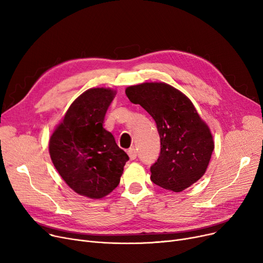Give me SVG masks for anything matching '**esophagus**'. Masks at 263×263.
Segmentation results:
<instances>
[{
    "mask_svg": "<svg viewBox=\"0 0 263 263\" xmlns=\"http://www.w3.org/2000/svg\"><path fill=\"white\" fill-rule=\"evenodd\" d=\"M128 156H129V158H130L131 160H135V159H136V157H137V151H136V149H135L134 147H132V148H130V149L128 150Z\"/></svg>",
    "mask_w": 263,
    "mask_h": 263,
    "instance_id": "esophagus-1",
    "label": "esophagus"
}]
</instances>
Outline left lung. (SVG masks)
<instances>
[{
  "label": "left lung",
  "mask_w": 263,
  "mask_h": 263,
  "mask_svg": "<svg viewBox=\"0 0 263 263\" xmlns=\"http://www.w3.org/2000/svg\"><path fill=\"white\" fill-rule=\"evenodd\" d=\"M126 95L157 123L161 153L150 167L151 181L172 192H182L198 181L208 167L214 142L210 128L192 101L163 82L129 86Z\"/></svg>",
  "instance_id": "left-lung-1"
}]
</instances>
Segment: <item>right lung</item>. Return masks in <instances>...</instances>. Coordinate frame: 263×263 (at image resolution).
I'll return each mask as SVG.
<instances>
[{
    "label": "right lung",
    "mask_w": 263,
    "mask_h": 263,
    "mask_svg": "<svg viewBox=\"0 0 263 263\" xmlns=\"http://www.w3.org/2000/svg\"><path fill=\"white\" fill-rule=\"evenodd\" d=\"M116 90L95 87L80 95L67 109L49 141L52 163L79 195L100 199L117 187L129 160L113 134L103 128Z\"/></svg>",
    "instance_id": "obj_1"
}]
</instances>
